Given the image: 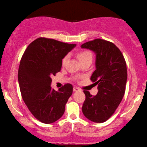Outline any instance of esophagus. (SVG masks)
Listing matches in <instances>:
<instances>
[{
	"label": "esophagus",
	"instance_id": "esophagus-1",
	"mask_svg": "<svg viewBox=\"0 0 147 147\" xmlns=\"http://www.w3.org/2000/svg\"><path fill=\"white\" fill-rule=\"evenodd\" d=\"M80 91V89L78 88H77V87H74L73 88V91L76 92V91Z\"/></svg>",
	"mask_w": 147,
	"mask_h": 147
}]
</instances>
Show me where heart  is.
Here are the masks:
<instances>
[{
    "instance_id": "1",
    "label": "heart",
    "mask_w": 147,
    "mask_h": 147,
    "mask_svg": "<svg viewBox=\"0 0 147 147\" xmlns=\"http://www.w3.org/2000/svg\"><path fill=\"white\" fill-rule=\"evenodd\" d=\"M77 57H78V58L80 63L82 61H84L89 60V59H91V60H92V59H93V56H92V54L90 53V52L88 51L80 52V53L77 54ZM68 59H69L68 55L65 56L63 58V59H62V65H64L67 63Z\"/></svg>"
}]
</instances>
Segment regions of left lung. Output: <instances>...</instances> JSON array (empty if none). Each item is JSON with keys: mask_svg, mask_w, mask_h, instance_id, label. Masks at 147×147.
Wrapping results in <instances>:
<instances>
[{"mask_svg": "<svg viewBox=\"0 0 147 147\" xmlns=\"http://www.w3.org/2000/svg\"><path fill=\"white\" fill-rule=\"evenodd\" d=\"M80 47L95 54L96 69L91 80L98 85V90L94 96L84 91L82 112L91 121L104 123L115 112L124 96L127 81L125 59L115 45L101 39L86 42Z\"/></svg>", "mask_w": 147, "mask_h": 147, "instance_id": "8db88e82", "label": "left lung"}]
</instances>
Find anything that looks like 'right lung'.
Here are the masks:
<instances>
[{"label": "right lung", "instance_id": "1", "mask_svg": "<svg viewBox=\"0 0 147 147\" xmlns=\"http://www.w3.org/2000/svg\"><path fill=\"white\" fill-rule=\"evenodd\" d=\"M76 46L39 38L29 45L22 57L18 71L22 98L41 123H53L63 115L73 86L67 84L55 91L51 86V76L60 71L62 59Z\"/></svg>", "mask_w": 147, "mask_h": 147}]
</instances>
